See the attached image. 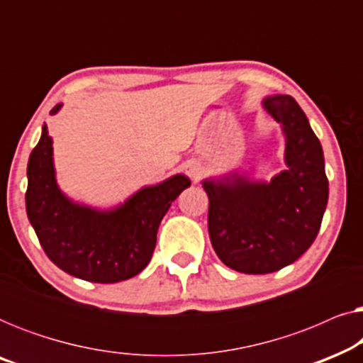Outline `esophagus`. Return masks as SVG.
<instances>
[{"label": "esophagus", "mask_w": 363, "mask_h": 363, "mask_svg": "<svg viewBox=\"0 0 363 363\" xmlns=\"http://www.w3.org/2000/svg\"><path fill=\"white\" fill-rule=\"evenodd\" d=\"M185 173L190 178H193V180H198V177H200V167L196 165V163H188V165L185 167Z\"/></svg>", "instance_id": "esophagus-1"}]
</instances>
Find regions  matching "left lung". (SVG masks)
I'll return each instance as SVG.
<instances>
[{
	"mask_svg": "<svg viewBox=\"0 0 363 363\" xmlns=\"http://www.w3.org/2000/svg\"><path fill=\"white\" fill-rule=\"evenodd\" d=\"M262 107L282 125L286 170L269 183L240 173L203 180L213 250L245 274L279 271L304 255L329 200L324 152L299 104L291 96H271Z\"/></svg>",
	"mask_w": 363,
	"mask_h": 363,
	"instance_id": "8db88e82",
	"label": "left lung"
}]
</instances>
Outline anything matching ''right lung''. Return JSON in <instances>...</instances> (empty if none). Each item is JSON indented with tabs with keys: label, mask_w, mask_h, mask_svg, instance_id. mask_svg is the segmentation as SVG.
<instances>
[{
	"label": "right lung",
	"mask_w": 363,
	"mask_h": 363,
	"mask_svg": "<svg viewBox=\"0 0 363 363\" xmlns=\"http://www.w3.org/2000/svg\"><path fill=\"white\" fill-rule=\"evenodd\" d=\"M57 104L51 113L59 112ZM173 175L145 186L112 210L79 205L59 190L48 125L28 162L26 211L44 252L79 279L111 284L137 276L150 262L158 226L172 201L190 186Z\"/></svg>",
	"instance_id": "right-lung-1"
}]
</instances>
